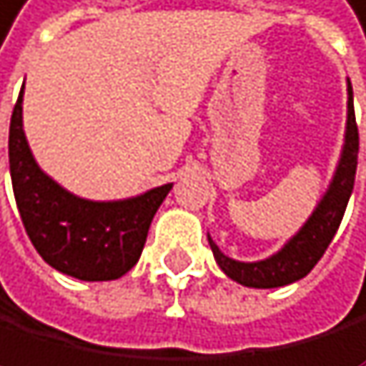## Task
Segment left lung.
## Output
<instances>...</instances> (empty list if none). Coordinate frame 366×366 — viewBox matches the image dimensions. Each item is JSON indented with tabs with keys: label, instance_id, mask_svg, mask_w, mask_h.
Masks as SVG:
<instances>
[{
	"label": "left lung",
	"instance_id": "1",
	"mask_svg": "<svg viewBox=\"0 0 366 366\" xmlns=\"http://www.w3.org/2000/svg\"><path fill=\"white\" fill-rule=\"evenodd\" d=\"M357 150H360V137H357V122L353 109V91L349 84V118H346V143L340 159L337 173H335L330 189L321 198L317 209L312 212L307 223L300 227V232L290 239L280 252L262 262H237L219 250L212 237L209 246L219 267L227 278L244 287H255V290H271V287H285L296 282L315 269V264L323 257V252L330 246V241L337 232L344 219L346 204H349L351 191L355 184V168H357Z\"/></svg>",
	"mask_w": 366,
	"mask_h": 366
}]
</instances>
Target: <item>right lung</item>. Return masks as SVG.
<instances>
[{
  "label": "right lung",
  "instance_id": "right-lung-1",
  "mask_svg": "<svg viewBox=\"0 0 366 366\" xmlns=\"http://www.w3.org/2000/svg\"><path fill=\"white\" fill-rule=\"evenodd\" d=\"M9 164L22 225L38 255L51 269L76 280H116L139 262L147 229L173 184L116 202H93L61 189L38 168L22 129V93L17 97Z\"/></svg>",
  "mask_w": 366,
  "mask_h": 366
}]
</instances>
